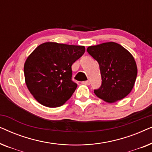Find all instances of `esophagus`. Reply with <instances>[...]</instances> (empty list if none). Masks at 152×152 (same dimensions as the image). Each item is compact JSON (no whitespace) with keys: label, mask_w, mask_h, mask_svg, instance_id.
Returning <instances> with one entry per match:
<instances>
[{"label":"esophagus","mask_w":152,"mask_h":152,"mask_svg":"<svg viewBox=\"0 0 152 152\" xmlns=\"http://www.w3.org/2000/svg\"><path fill=\"white\" fill-rule=\"evenodd\" d=\"M82 83H83V84H86V85H89V84H90V82H89L88 80L84 81V82H83Z\"/></svg>","instance_id":"esophagus-1"}]
</instances>
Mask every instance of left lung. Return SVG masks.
Wrapping results in <instances>:
<instances>
[{"instance_id":"left-lung-1","label":"left lung","mask_w":152,"mask_h":152,"mask_svg":"<svg viewBox=\"0 0 152 152\" xmlns=\"http://www.w3.org/2000/svg\"><path fill=\"white\" fill-rule=\"evenodd\" d=\"M86 50L100 68L102 85L94 91L95 94L108 103L116 102L129 94L138 72L132 54L115 42L91 45Z\"/></svg>"}]
</instances>
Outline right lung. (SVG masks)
<instances>
[{"label":"right lung","mask_w":152,"mask_h":152,"mask_svg":"<svg viewBox=\"0 0 152 152\" xmlns=\"http://www.w3.org/2000/svg\"><path fill=\"white\" fill-rule=\"evenodd\" d=\"M84 52L83 45L45 42L28 56L24 64L25 81L39 103L59 107L72 96L77 85L71 80V66Z\"/></svg>","instance_id":"right-lung-1"}]
</instances>
